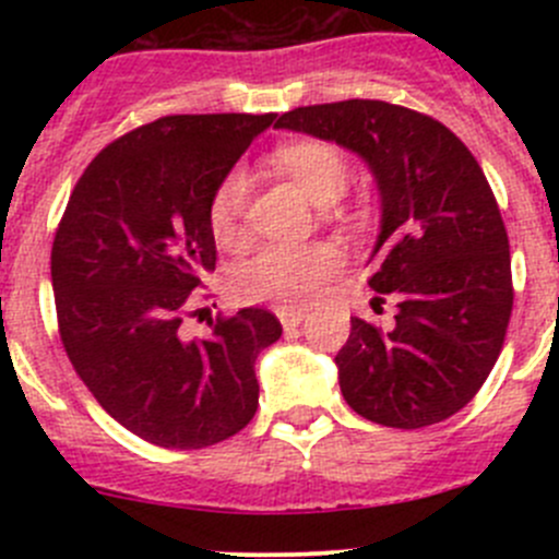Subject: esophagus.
<instances>
[{
    "instance_id": "34e87169",
    "label": "esophagus",
    "mask_w": 559,
    "mask_h": 559,
    "mask_svg": "<svg viewBox=\"0 0 559 559\" xmlns=\"http://www.w3.org/2000/svg\"><path fill=\"white\" fill-rule=\"evenodd\" d=\"M275 313H278L284 330H295V326H300L306 321V308H278Z\"/></svg>"
}]
</instances>
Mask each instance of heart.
<instances>
[{
  "label": "heart",
  "instance_id": "heart-1",
  "mask_svg": "<svg viewBox=\"0 0 559 559\" xmlns=\"http://www.w3.org/2000/svg\"><path fill=\"white\" fill-rule=\"evenodd\" d=\"M275 162L284 167L297 183L306 189L311 200H337L348 186V162L337 145L324 140H300V143L281 145ZM248 178L243 170H229L218 180L211 197V229L218 240L229 243L238 238L240 218L246 207ZM343 264V251L330 240L319 243L292 246L270 243L259 248L235 270L233 286L238 297L251 302H281L284 308L308 306L321 286L337 273Z\"/></svg>",
  "mask_w": 559,
  "mask_h": 559
}]
</instances>
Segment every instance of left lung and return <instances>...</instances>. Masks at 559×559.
<instances>
[{
    "label": "left lung",
    "instance_id": "8db88e82",
    "mask_svg": "<svg viewBox=\"0 0 559 559\" xmlns=\"http://www.w3.org/2000/svg\"><path fill=\"white\" fill-rule=\"evenodd\" d=\"M275 127L354 151L379 183L368 284L397 297V313L389 332L352 319L335 357L343 397L397 430L449 419L498 362L514 306L509 235L481 167L441 121L381 99L295 107Z\"/></svg>",
    "mask_w": 559,
    "mask_h": 559
}]
</instances>
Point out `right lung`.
Here are the masks:
<instances>
[{"label": "right lung", "mask_w": 559, "mask_h": 559, "mask_svg": "<svg viewBox=\"0 0 559 559\" xmlns=\"http://www.w3.org/2000/svg\"><path fill=\"white\" fill-rule=\"evenodd\" d=\"M275 112L165 116L112 140L72 189L50 251L59 335L107 414L143 441L205 449L259 405V352L281 337L264 308L183 337L191 292L216 270L211 197Z\"/></svg>", "instance_id": "add662e5"}]
</instances>
